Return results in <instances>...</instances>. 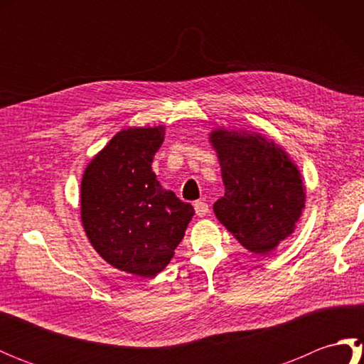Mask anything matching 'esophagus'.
Masks as SVG:
<instances>
[{"label": "esophagus", "instance_id": "esophagus-1", "mask_svg": "<svg viewBox=\"0 0 364 364\" xmlns=\"http://www.w3.org/2000/svg\"><path fill=\"white\" fill-rule=\"evenodd\" d=\"M194 210H196V214L198 215V218H205L208 211H210V206H208V203H205V202H196Z\"/></svg>", "mask_w": 364, "mask_h": 364}]
</instances>
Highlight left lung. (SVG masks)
Segmentation results:
<instances>
[{"mask_svg": "<svg viewBox=\"0 0 364 364\" xmlns=\"http://www.w3.org/2000/svg\"><path fill=\"white\" fill-rule=\"evenodd\" d=\"M225 196L215 218L237 242L266 255L289 237L305 208V186L296 162L280 144L245 128L213 129Z\"/></svg>", "mask_w": 364, "mask_h": 364, "instance_id": "obj_1", "label": "left lung"}]
</instances>
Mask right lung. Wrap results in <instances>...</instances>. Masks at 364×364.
Listing matches in <instances>:
<instances>
[{"instance_id": "right-lung-1", "label": "right lung", "mask_w": 364, "mask_h": 364, "mask_svg": "<svg viewBox=\"0 0 364 364\" xmlns=\"http://www.w3.org/2000/svg\"><path fill=\"white\" fill-rule=\"evenodd\" d=\"M164 134L162 125L123 128L81 180V222L92 247L107 264L144 278L166 269L194 215L151 170Z\"/></svg>"}]
</instances>
